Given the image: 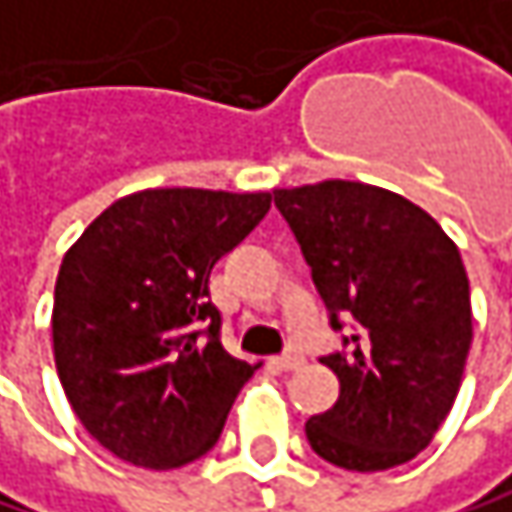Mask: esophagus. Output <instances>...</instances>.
Wrapping results in <instances>:
<instances>
[{"label": "esophagus", "instance_id": "1", "mask_svg": "<svg viewBox=\"0 0 512 512\" xmlns=\"http://www.w3.org/2000/svg\"><path fill=\"white\" fill-rule=\"evenodd\" d=\"M273 363H276L279 369H285V372H294V369H300V366H303L306 360H303V357H300L297 351H288V354H282V357H276Z\"/></svg>", "mask_w": 512, "mask_h": 512}]
</instances>
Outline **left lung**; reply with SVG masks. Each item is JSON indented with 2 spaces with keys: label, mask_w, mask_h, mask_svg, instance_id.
I'll use <instances>...</instances> for the list:
<instances>
[{
  "label": "left lung",
  "mask_w": 512,
  "mask_h": 512,
  "mask_svg": "<svg viewBox=\"0 0 512 512\" xmlns=\"http://www.w3.org/2000/svg\"><path fill=\"white\" fill-rule=\"evenodd\" d=\"M348 351L324 357L339 399L306 423L312 450L348 471H387L447 420L468 348L471 291L456 242L408 197L351 179L273 191Z\"/></svg>",
  "instance_id": "left-lung-1"
}]
</instances>
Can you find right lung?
Returning a JSON list of instances; mask_svg holds the SVG:
<instances>
[{
  "label": "right lung",
  "mask_w": 512,
  "mask_h": 512,
  "mask_svg": "<svg viewBox=\"0 0 512 512\" xmlns=\"http://www.w3.org/2000/svg\"><path fill=\"white\" fill-rule=\"evenodd\" d=\"M270 191L146 188L110 203L65 251L53 357L83 429L137 468L209 453L261 363L221 345L209 273L270 212Z\"/></svg>",
  "instance_id": "right-lung-1"
}]
</instances>
